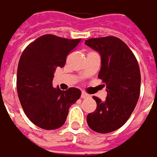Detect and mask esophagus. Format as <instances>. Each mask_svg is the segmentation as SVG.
<instances>
[{
  "label": "esophagus",
  "mask_w": 157,
  "mask_h": 157,
  "mask_svg": "<svg viewBox=\"0 0 157 157\" xmlns=\"http://www.w3.org/2000/svg\"><path fill=\"white\" fill-rule=\"evenodd\" d=\"M89 97H90V95L88 93H86V92H82L81 93V98L82 99H86V98H89Z\"/></svg>",
  "instance_id": "34e87169"
}]
</instances>
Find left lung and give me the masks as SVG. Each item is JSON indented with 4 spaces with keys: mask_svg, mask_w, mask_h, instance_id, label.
I'll list each match as a JSON object with an SVG mask.
<instances>
[{
    "mask_svg": "<svg viewBox=\"0 0 157 157\" xmlns=\"http://www.w3.org/2000/svg\"><path fill=\"white\" fill-rule=\"evenodd\" d=\"M101 57L99 78L106 86L104 101L97 97V109L87 116L88 125L100 133L121 128L132 113L140 96L141 73L136 57L127 44L115 36L85 41Z\"/></svg>",
    "mask_w": 157,
    "mask_h": 157,
    "instance_id": "obj_1",
    "label": "left lung"
}]
</instances>
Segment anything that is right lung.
I'll return each instance as SVG.
<instances>
[{"label": "right lung", "mask_w": 157, "mask_h": 157, "mask_svg": "<svg viewBox=\"0 0 157 157\" xmlns=\"http://www.w3.org/2000/svg\"><path fill=\"white\" fill-rule=\"evenodd\" d=\"M80 41L44 35L29 44L20 57L18 97L26 116L42 129L61 127L69 107L80 98L81 91L77 88L61 90L52 84L55 70L65 66L67 55Z\"/></svg>", "instance_id": "right-lung-1"}]
</instances>
